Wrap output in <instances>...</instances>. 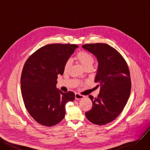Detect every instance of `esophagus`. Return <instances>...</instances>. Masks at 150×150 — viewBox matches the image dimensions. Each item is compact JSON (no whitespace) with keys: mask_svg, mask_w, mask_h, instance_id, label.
Returning a JSON list of instances; mask_svg holds the SVG:
<instances>
[{"mask_svg":"<svg viewBox=\"0 0 150 150\" xmlns=\"http://www.w3.org/2000/svg\"><path fill=\"white\" fill-rule=\"evenodd\" d=\"M85 96H83L82 94H80L79 93H76L75 94V99L76 100H79V99H82L84 98Z\"/></svg>","mask_w":150,"mask_h":150,"instance_id":"34e87169","label":"esophagus"}]
</instances>
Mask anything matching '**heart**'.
Returning a JSON list of instances; mask_svg holds the SVG:
<instances>
[{
    "label": "heart",
    "instance_id": "b5f03b06",
    "mask_svg": "<svg viewBox=\"0 0 150 150\" xmlns=\"http://www.w3.org/2000/svg\"><path fill=\"white\" fill-rule=\"evenodd\" d=\"M76 58L77 60L81 63V64L82 65V67L85 69L87 67H93V64L94 63V57L93 56L89 53L88 52L85 51H81L79 52H77ZM70 65V61L67 60L66 63L64 65V71H66L69 68Z\"/></svg>",
    "mask_w": 150,
    "mask_h": 150
}]
</instances>
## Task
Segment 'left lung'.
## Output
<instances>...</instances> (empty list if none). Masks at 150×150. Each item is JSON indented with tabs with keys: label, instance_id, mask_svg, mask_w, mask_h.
I'll return each mask as SVG.
<instances>
[{
	"label": "left lung",
	"instance_id": "obj_1",
	"mask_svg": "<svg viewBox=\"0 0 150 150\" xmlns=\"http://www.w3.org/2000/svg\"><path fill=\"white\" fill-rule=\"evenodd\" d=\"M82 47L98 59L94 82L100 87L97 98L89 96L93 107L85 116L93 124L103 125L116 119L128 102L131 88L129 68L123 56L107 43L85 44Z\"/></svg>",
	"mask_w": 150,
	"mask_h": 150
}]
</instances>
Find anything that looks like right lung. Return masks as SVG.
<instances>
[{
	"label": "right lung",
	"instance_id": "right-lung-1",
	"mask_svg": "<svg viewBox=\"0 0 150 150\" xmlns=\"http://www.w3.org/2000/svg\"><path fill=\"white\" fill-rule=\"evenodd\" d=\"M75 44H49L33 53L25 62L21 78V93L26 109L39 124L54 126L65 115V105L74 100L72 91L56 88L58 74L75 49Z\"/></svg>",
	"mask_w": 150,
	"mask_h": 150
}]
</instances>
